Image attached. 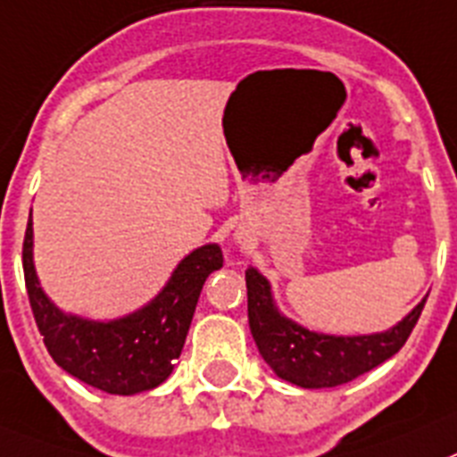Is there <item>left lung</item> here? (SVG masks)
Returning <instances> with one entry per match:
<instances>
[{
    "instance_id": "left-lung-1",
    "label": "left lung",
    "mask_w": 457,
    "mask_h": 457,
    "mask_svg": "<svg viewBox=\"0 0 457 457\" xmlns=\"http://www.w3.org/2000/svg\"><path fill=\"white\" fill-rule=\"evenodd\" d=\"M248 324L267 366L301 388H331L356 379L400 352L419 322L426 299L386 331L368 336H331L305 328L280 312L271 283L255 267L245 269Z\"/></svg>"
}]
</instances>
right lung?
I'll use <instances>...</instances> for the list:
<instances>
[{
	"instance_id": "add662e5",
	"label": "right lung",
	"mask_w": 457,
	"mask_h": 457,
	"mask_svg": "<svg viewBox=\"0 0 457 457\" xmlns=\"http://www.w3.org/2000/svg\"><path fill=\"white\" fill-rule=\"evenodd\" d=\"M31 225L29 216L22 269L34 320L54 363L112 395L142 394L165 382L184 349L202 285L223 267L220 245L204 244L188 253L161 292L137 311L114 320H89L63 312L41 287Z\"/></svg>"
}]
</instances>
